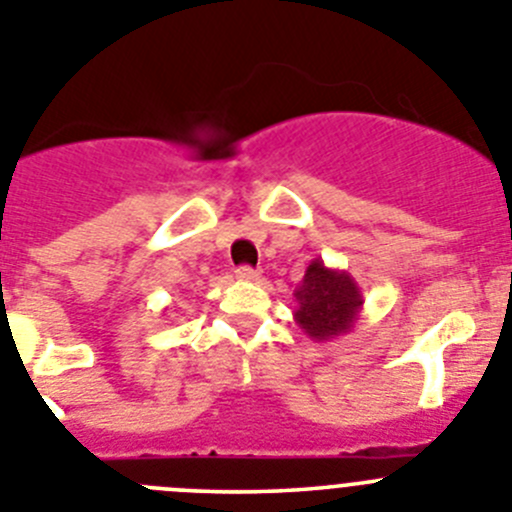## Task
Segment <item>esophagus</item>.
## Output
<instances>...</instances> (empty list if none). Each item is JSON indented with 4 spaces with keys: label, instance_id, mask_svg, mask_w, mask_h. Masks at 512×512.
<instances>
[{
    "label": "esophagus",
    "instance_id": "esophagus-1",
    "mask_svg": "<svg viewBox=\"0 0 512 512\" xmlns=\"http://www.w3.org/2000/svg\"><path fill=\"white\" fill-rule=\"evenodd\" d=\"M234 275H237V280H245V283H257L260 280V270H255V267H240Z\"/></svg>",
    "mask_w": 512,
    "mask_h": 512
}]
</instances>
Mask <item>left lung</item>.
<instances>
[{
	"instance_id": "1",
	"label": "left lung",
	"mask_w": 512,
	"mask_h": 512,
	"mask_svg": "<svg viewBox=\"0 0 512 512\" xmlns=\"http://www.w3.org/2000/svg\"><path fill=\"white\" fill-rule=\"evenodd\" d=\"M293 295L298 303L295 323L315 343L348 336L364 310V293L356 280L346 270L328 267L321 257L310 260Z\"/></svg>"
}]
</instances>
